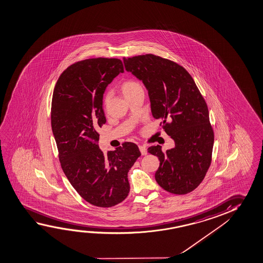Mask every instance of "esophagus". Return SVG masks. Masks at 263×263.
Returning a JSON list of instances; mask_svg holds the SVG:
<instances>
[{"label": "esophagus", "instance_id": "1", "mask_svg": "<svg viewBox=\"0 0 263 263\" xmlns=\"http://www.w3.org/2000/svg\"><path fill=\"white\" fill-rule=\"evenodd\" d=\"M139 149H140V152H141L142 155H147V149H146L145 146L139 145Z\"/></svg>", "mask_w": 263, "mask_h": 263}]
</instances>
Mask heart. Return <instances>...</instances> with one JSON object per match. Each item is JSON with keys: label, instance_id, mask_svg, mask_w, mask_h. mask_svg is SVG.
<instances>
[{"label": "heart", "instance_id": "b5f03b06", "mask_svg": "<svg viewBox=\"0 0 263 263\" xmlns=\"http://www.w3.org/2000/svg\"><path fill=\"white\" fill-rule=\"evenodd\" d=\"M121 89L122 93L124 94V96L127 98V97H129V95L134 94V92L141 90V89H142V86L138 83L137 81L133 80H128L121 84ZM108 100H109V93H107L104 96V100H103L105 105L108 103Z\"/></svg>", "mask_w": 263, "mask_h": 263}]
</instances>
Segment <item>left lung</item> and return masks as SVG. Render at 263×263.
<instances>
[{"instance_id":"left-lung-1","label":"left lung","mask_w":263,"mask_h":263,"mask_svg":"<svg viewBox=\"0 0 263 263\" xmlns=\"http://www.w3.org/2000/svg\"><path fill=\"white\" fill-rule=\"evenodd\" d=\"M126 70L144 84L152 114L175 141L166 153L151 146L160 160L155 180L167 192L185 195L204 180L212 160L214 132L208 105L191 75L177 63L153 54L123 59Z\"/></svg>"}]
</instances>
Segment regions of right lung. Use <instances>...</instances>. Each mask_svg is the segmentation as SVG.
<instances>
[{
    "mask_svg": "<svg viewBox=\"0 0 263 263\" xmlns=\"http://www.w3.org/2000/svg\"><path fill=\"white\" fill-rule=\"evenodd\" d=\"M121 59H90L74 63L55 84L51 126L63 172L84 200L110 208L128 196V172L141 152L126 142L104 155L99 147V129L106 123L103 94L123 73Z\"/></svg>",
    "mask_w": 263,
    "mask_h": 263,
    "instance_id": "1",
    "label": "right lung"
}]
</instances>
